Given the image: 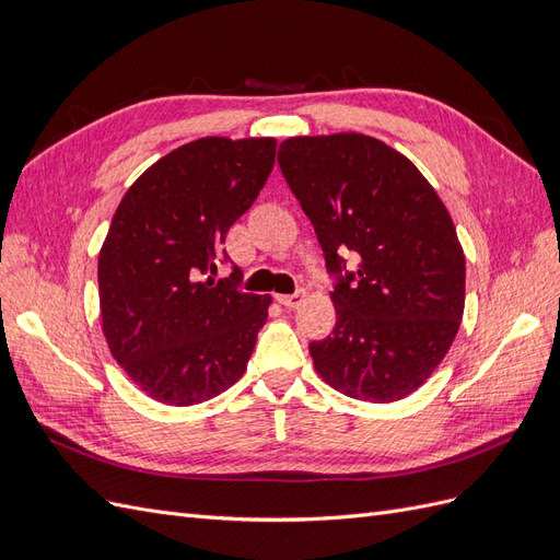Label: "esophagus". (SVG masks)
<instances>
[{"instance_id":"esophagus-1","label":"esophagus","mask_w":560,"mask_h":560,"mask_svg":"<svg viewBox=\"0 0 560 560\" xmlns=\"http://www.w3.org/2000/svg\"><path fill=\"white\" fill-rule=\"evenodd\" d=\"M303 299H306V292H294V294H280L278 303H282L284 308H299Z\"/></svg>"}]
</instances>
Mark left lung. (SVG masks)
I'll list each match as a JSON object with an SVG mask.
<instances>
[{
	"instance_id": "left-lung-1",
	"label": "left lung",
	"mask_w": 560,
	"mask_h": 560,
	"mask_svg": "<svg viewBox=\"0 0 560 560\" xmlns=\"http://www.w3.org/2000/svg\"><path fill=\"white\" fill-rule=\"evenodd\" d=\"M280 171L313 222L329 273L336 327L311 343L319 378L352 399H404L442 364L465 311V252L418 167L362 132L301 135ZM361 257L346 275L342 254Z\"/></svg>"
}]
</instances>
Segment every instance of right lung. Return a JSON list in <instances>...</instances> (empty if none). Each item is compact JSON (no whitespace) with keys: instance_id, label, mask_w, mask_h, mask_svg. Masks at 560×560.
<instances>
[{"instance_id":"1","label":"right lung","mask_w":560,"mask_h":560,"mask_svg":"<svg viewBox=\"0 0 560 560\" xmlns=\"http://www.w3.org/2000/svg\"><path fill=\"white\" fill-rule=\"evenodd\" d=\"M273 138H200L132 182L97 259L112 358L144 395L194 406L238 381L270 296L214 282L224 241L273 171Z\"/></svg>"}]
</instances>
